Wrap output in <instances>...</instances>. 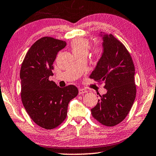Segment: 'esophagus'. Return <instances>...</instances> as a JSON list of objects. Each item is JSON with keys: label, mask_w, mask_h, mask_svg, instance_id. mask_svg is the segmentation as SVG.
I'll use <instances>...</instances> for the list:
<instances>
[{"label": "esophagus", "mask_w": 156, "mask_h": 156, "mask_svg": "<svg viewBox=\"0 0 156 156\" xmlns=\"http://www.w3.org/2000/svg\"><path fill=\"white\" fill-rule=\"evenodd\" d=\"M87 91L86 90H84V89H81V88H80L78 90V93H79V94H85V93H87Z\"/></svg>", "instance_id": "esophagus-1"}]
</instances>
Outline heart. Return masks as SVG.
I'll return each mask as SVG.
<instances>
[{"label": "heart", "mask_w": 156, "mask_h": 156, "mask_svg": "<svg viewBox=\"0 0 156 156\" xmlns=\"http://www.w3.org/2000/svg\"><path fill=\"white\" fill-rule=\"evenodd\" d=\"M71 49L74 54L77 53H86L90 48V42L88 39L85 38H77L72 41L71 44ZM93 53L96 57L100 58L103 53V49L101 46H96L93 49Z\"/></svg>", "instance_id": "b5f03b06"}]
</instances>
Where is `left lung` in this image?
<instances>
[{"instance_id": "obj_1", "label": "left lung", "mask_w": 156, "mask_h": 156, "mask_svg": "<svg viewBox=\"0 0 156 156\" xmlns=\"http://www.w3.org/2000/svg\"><path fill=\"white\" fill-rule=\"evenodd\" d=\"M103 53L90 78L104 83L107 93L101 96L93 117L106 126H114L129 113L136 96L135 66L129 52L112 34H99Z\"/></svg>"}]
</instances>
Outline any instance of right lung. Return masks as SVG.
Instances as JSON below:
<instances>
[{
    "mask_svg": "<svg viewBox=\"0 0 156 156\" xmlns=\"http://www.w3.org/2000/svg\"><path fill=\"white\" fill-rule=\"evenodd\" d=\"M66 45L65 41L44 37L35 41L21 65V100L33 122L45 129H53L67 115L69 101L78 94L73 85L61 88L54 81L53 62L57 54Z\"/></svg>",
    "mask_w": 156,
    "mask_h": 156,
    "instance_id": "add662e5",
    "label": "right lung"
}]
</instances>
